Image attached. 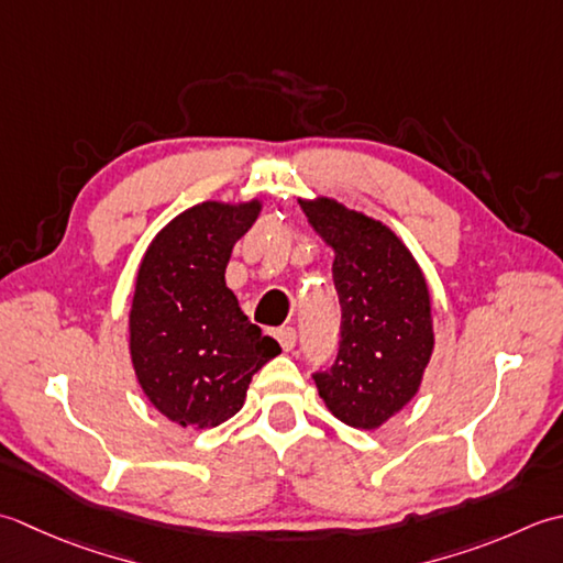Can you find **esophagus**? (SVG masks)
<instances>
[{
	"label": "esophagus",
	"instance_id": "34e87169",
	"mask_svg": "<svg viewBox=\"0 0 563 563\" xmlns=\"http://www.w3.org/2000/svg\"><path fill=\"white\" fill-rule=\"evenodd\" d=\"M274 338L279 340V345H282V350L284 352H291L294 350V345H296V330L294 328H279L277 332H274Z\"/></svg>",
	"mask_w": 563,
	"mask_h": 563
}]
</instances>
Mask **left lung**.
Wrapping results in <instances>:
<instances>
[{
  "label": "left lung",
  "instance_id": "8db88e82",
  "mask_svg": "<svg viewBox=\"0 0 563 563\" xmlns=\"http://www.w3.org/2000/svg\"><path fill=\"white\" fill-rule=\"evenodd\" d=\"M313 231L335 250L332 279L342 306L340 352L316 374L338 420L376 430L422 384L432 350V296L418 260L391 228L330 197L298 199Z\"/></svg>",
  "mask_w": 563,
  "mask_h": 563
}]
</instances>
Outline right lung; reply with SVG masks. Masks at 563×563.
<instances>
[{"instance_id":"right-lung-1","label":"right lung","mask_w":563,"mask_h":563,"mask_svg":"<svg viewBox=\"0 0 563 563\" xmlns=\"http://www.w3.org/2000/svg\"><path fill=\"white\" fill-rule=\"evenodd\" d=\"M260 199L201 201L159 231L135 274L129 352L145 398L181 428L209 430L243 408L252 374L282 352L225 284Z\"/></svg>"}]
</instances>
